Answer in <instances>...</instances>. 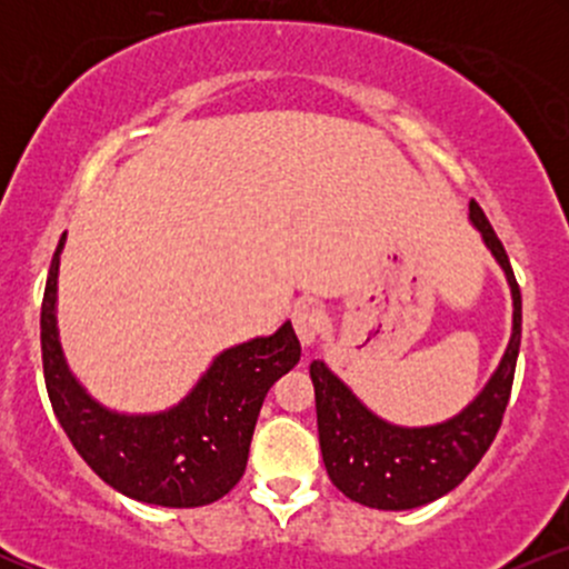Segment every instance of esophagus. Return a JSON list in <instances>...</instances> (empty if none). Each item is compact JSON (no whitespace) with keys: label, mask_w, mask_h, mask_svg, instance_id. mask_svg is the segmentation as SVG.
Here are the masks:
<instances>
[{"label":"esophagus","mask_w":569,"mask_h":569,"mask_svg":"<svg viewBox=\"0 0 569 569\" xmlns=\"http://www.w3.org/2000/svg\"><path fill=\"white\" fill-rule=\"evenodd\" d=\"M291 321H293V329H297V337L299 342L305 345V348H310V345H316L318 335H321L323 329V312L318 305H297L291 312Z\"/></svg>","instance_id":"obj_1"}]
</instances>
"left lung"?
I'll list each match as a JSON object with an SVG mask.
<instances>
[{
  "label": "left lung",
  "mask_w": 569,
  "mask_h": 569,
  "mask_svg": "<svg viewBox=\"0 0 569 569\" xmlns=\"http://www.w3.org/2000/svg\"><path fill=\"white\" fill-rule=\"evenodd\" d=\"M468 219L511 289V337L498 369L457 415L433 426H396L371 411L329 363H310L318 439L329 479L345 498L380 511H409L443 498L479 466L498 436L521 345V293L508 253L476 202Z\"/></svg>",
  "instance_id": "obj_1"
}]
</instances>
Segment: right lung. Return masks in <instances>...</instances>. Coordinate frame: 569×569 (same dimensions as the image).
Instances as JSON below:
<instances>
[{"mask_svg": "<svg viewBox=\"0 0 569 569\" xmlns=\"http://www.w3.org/2000/svg\"><path fill=\"white\" fill-rule=\"evenodd\" d=\"M67 232L50 262L42 299V363L50 403L93 471L149 506L198 508L224 498L246 471L267 390L299 363L291 321L272 335L221 350L181 401L160 411H120L77 380L58 331V270Z\"/></svg>", "mask_w": 569, "mask_h": 569, "instance_id": "right-lung-1", "label": "right lung"}]
</instances>
